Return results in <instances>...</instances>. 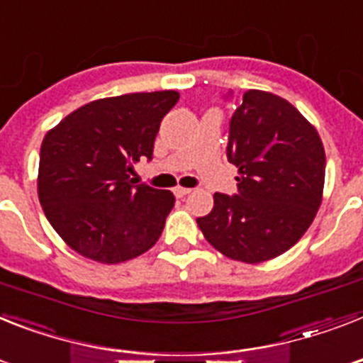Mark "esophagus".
<instances>
[{
  "label": "esophagus",
  "mask_w": 363,
  "mask_h": 363,
  "mask_svg": "<svg viewBox=\"0 0 363 363\" xmlns=\"http://www.w3.org/2000/svg\"><path fill=\"white\" fill-rule=\"evenodd\" d=\"M190 188H182V186H177L175 190H173V194H175L177 197H186L188 194H190Z\"/></svg>",
  "instance_id": "esophagus-1"
}]
</instances>
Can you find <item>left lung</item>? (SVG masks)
Returning <instances> with one entry per match:
<instances>
[{
  "label": "left lung",
  "instance_id": "8db88e82",
  "mask_svg": "<svg viewBox=\"0 0 363 363\" xmlns=\"http://www.w3.org/2000/svg\"><path fill=\"white\" fill-rule=\"evenodd\" d=\"M229 91L225 99H231ZM228 160L237 194H214L197 225L223 255L263 263L287 252L320 207L326 156L313 126L293 104L264 91L244 93L229 121Z\"/></svg>",
  "mask_w": 363,
  "mask_h": 363
}]
</instances>
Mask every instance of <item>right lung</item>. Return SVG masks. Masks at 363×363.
<instances>
[{
    "label": "right lung",
    "mask_w": 363,
    "mask_h": 363,
    "mask_svg": "<svg viewBox=\"0 0 363 363\" xmlns=\"http://www.w3.org/2000/svg\"><path fill=\"white\" fill-rule=\"evenodd\" d=\"M177 102V91L100 99L46 134L38 199L52 228L79 255L123 263L160 238L175 197L135 184L130 173L135 162L152 160L162 119Z\"/></svg>",
    "instance_id": "1"
}]
</instances>
